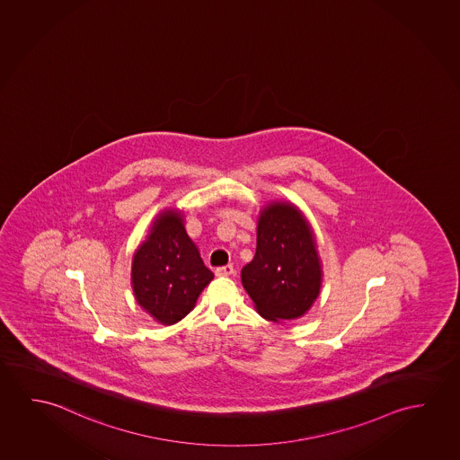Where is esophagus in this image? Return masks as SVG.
Segmentation results:
<instances>
[{
  "label": "esophagus",
  "mask_w": 460,
  "mask_h": 460,
  "mask_svg": "<svg viewBox=\"0 0 460 460\" xmlns=\"http://www.w3.org/2000/svg\"><path fill=\"white\" fill-rule=\"evenodd\" d=\"M234 272H235V270H234L233 264H227V266H223V268H218L215 270V274L218 277L233 276Z\"/></svg>",
  "instance_id": "34e87169"
}]
</instances>
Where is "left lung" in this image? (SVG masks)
Returning a JSON list of instances; mask_svg holds the SVG:
<instances>
[{"instance_id":"8db88e82","label":"left lung","mask_w":460,"mask_h":460,"mask_svg":"<svg viewBox=\"0 0 460 460\" xmlns=\"http://www.w3.org/2000/svg\"><path fill=\"white\" fill-rule=\"evenodd\" d=\"M322 262L309 221L296 205L274 200L262 207L255 258L242 268V285L269 322L303 317L322 287Z\"/></svg>"}]
</instances>
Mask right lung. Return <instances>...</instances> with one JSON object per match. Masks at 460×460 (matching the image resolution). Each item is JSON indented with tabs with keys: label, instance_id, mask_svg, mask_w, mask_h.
Here are the masks:
<instances>
[{
	"label": "right lung",
	"instance_id": "obj_1",
	"mask_svg": "<svg viewBox=\"0 0 460 460\" xmlns=\"http://www.w3.org/2000/svg\"><path fill=\"white\" fill-rule=\"evenodd\" d=\"M183 221V213L175 208L159 213L132 260L135 299L163 325L186 317L213 279Z\"/></svg>",
	"mask_w": 460,
	"mask_h": 460
}]
</instances>
